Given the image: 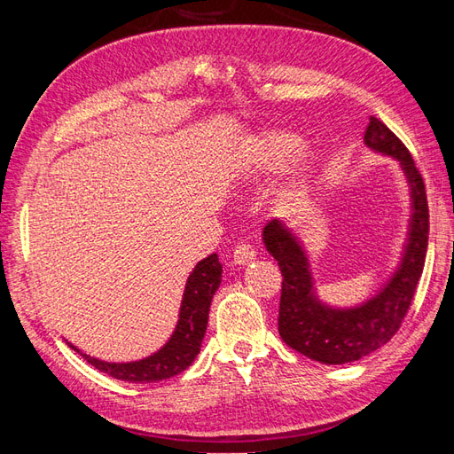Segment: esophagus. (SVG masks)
Instances as JSON below:
<instances>
[{"instance_id":"34e87169","label":"esophagus","mask_w":454,"mask_h":454,"mask_svg":"<svg viewBox=\"0 0 454 454\" xmlns=\"http://www.w3.org/2000/svg\"><path fill=\"white\" fill-rule=\"evenodd\" d=\"M255 255H257V252L252 248V246H248V244H240L239 248L235 250V255H232V261H235V265L244 267V265L252 263V261L255 259Z\"/></svg>"}]
</instances>
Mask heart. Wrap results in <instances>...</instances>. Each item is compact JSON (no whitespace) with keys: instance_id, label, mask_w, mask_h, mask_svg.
Segmentation results:
<instances>
[{"instance_id":"1","label":"heart","mask_w":454,"mask_h":454,"mask_svg":"<svg viewBox=\"0 0 454 454\" xmlns=\"http://www.w3.org/2000/svg\"><path fill=\"white\" fill-rule=\"evenodd\" d=\"M299 138L292 132L284 130H267L257 134L252 140L244 157V172L252 180H263V177L278 174L292 160L286 180V195L295 197L305 184V176L309 170V153L299 150Z\"/></svg>"}]
</instances>
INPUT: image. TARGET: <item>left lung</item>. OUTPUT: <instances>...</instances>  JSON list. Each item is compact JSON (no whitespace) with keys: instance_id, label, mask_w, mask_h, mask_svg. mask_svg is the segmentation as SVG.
<instances>
[{"instance_id":"8db88e82","label":"left lung","mask_w":454,"mask_h":454,"mask_svg":"<svg viewBox=\"0 0 454 454\" xmlns=\"http://www.w3.org/2000/svg\"><path fill=\"white\" fill-rule=\"evenodd\" d=\"M364 144L392 157L409 187V219L397 265L375 294L354 305H329L318 294L312 261L299 232L277 217L263 227L267 252L278 261L282 297L278 333L287 347L327 365L350 364L379 350L395 335L413 301L428 250V202L407 147L377 117H369Z\"/></svg>"}]
</instances>
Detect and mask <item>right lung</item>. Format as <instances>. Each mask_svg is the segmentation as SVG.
<instances>
[{"mask_svg": "<svg viewBox=\"0 0 454 454\" xmlns=\"http://www.w3.org/2000/svg\"><path fill=\"white\" fill-rule=\"evenodd\" d=\"M223 265L217 254H210L195 265L187 277L180 312L172 335L153 354L134 362H104L79 350L72 342L67 347L79 352L83 358L109 377L127 382H159L182 373L195 362L200 352L212 299L222 284Z\"/></svg>", "mask_w": 454, "mask_h": 454, "instance_id": "1", "label": "right lung"}]
</instances>
